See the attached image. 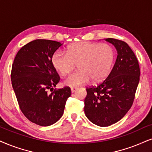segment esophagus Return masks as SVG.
Masks as SVG:
<instances>
[{"label": "esophagus", "instance_id": "1", "mask_svg": "<svg viewBox=\"0 0 152 152\" xmlns=\"http://www.w3.org/2000/svg\"><path fill=\"white\" fill-rule=\"evenodd\" d=\"M77 87H71V92L74 93L75 91H77Z\"/></svg>", "mask_w": 152, "mask_h": 152}]
</instances>
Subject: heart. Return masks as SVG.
<instances>
[{"label":"heart","instance_id":"b5f03b06","mask_svg":"<svg viewBox=\"0 0 152 152\" xmlns=\"http://www.w3.org/2000/svg\"><path fill=\"white\" fill-rule=\"evenodd\" d=\"M115 59V51L108 44L83 42L69 46L66 53L56 50L50 58L54 68L61 75L70 73L77 63L79 70L64 80L68 87L99 82L108 76Z\"/></svg>","mask_w":152,"mask_h":152}]
</instances>
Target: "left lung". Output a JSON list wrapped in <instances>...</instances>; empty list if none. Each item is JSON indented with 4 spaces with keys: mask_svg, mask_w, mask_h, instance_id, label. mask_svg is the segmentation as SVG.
Returning a JSON list of instances; mask_svg holds the SVG:
<instances>
[{
    "mask_svg": "<svg viewBox=\"0 0 152 152\" xmlns=\"http://www.w3.org/2000/svg\"><path fill=\"white\" fill-rule=\"evenodd\" d=\"M115 46L117 58L108 76L96 87L87 88L85 113L94 124L106 127L123 118L132 106L140 82L138 61L128 44L105 39Z\"/></svg>",
    "mask_w": 152,
    "mask_h": 152,
    "instance_id": "1",
    "label": "left lung"
}]
</instances>
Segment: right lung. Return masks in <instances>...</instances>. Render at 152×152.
I'll list each match as a JSON object with an SVG mask.
<instances>
[{
    "mask_svg": "<svg viewBox=\"0 0 152 152\" xmlns=\"http://www.w3.org/2000/svg\"><path fill=\"white\" fill-rule=\"evenodd\" d=\"M62 45L36 39L22 47L13 61L11 80L20 109L29 121L41 126H49L61 118L71 95L67 87L47 93L60 80L50 58Z\"/></svg>",
    "mask_w": 152,
    "mask_h": 152,
    "instance_id": "obj_1",
    "label": "right lung"
}]
</instances>
